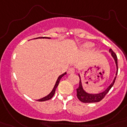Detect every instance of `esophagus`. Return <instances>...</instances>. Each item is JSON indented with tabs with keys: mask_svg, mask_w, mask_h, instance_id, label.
<instances>
[{
	"mask_svg": "<svg viewBox=\"0 0 127 127\" xmlns=\"http://www.w3.org/2000/svg\"><path fill=\"white\" fill-rule=\"evenodd\" d=\"M68 72L69 74H72V73H74L75 72V68L73 67H71L68 70Z\"/></svg>",
	"mask_w": 127,
	"mask_h": 127,
	"instance_id": "esophagus-1",
	"label": "esophagus"
}]
</instances>
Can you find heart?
I'll list each match as a JSON object with an SVG mask.
<instances>
[{
    "label": "heart",
    "instance_id": "obj_1",
    "mask_svg": "<svg viewBox=\"0 0 127 127\" xmlns=\"http://www.w3.org/2000/svg\"><path fill=\"white\" fill-rule=\"evenodd\" d=\"M86 47L88 48H90L92 47V43H86Z\"/></svg>",
    "mask_w": 127,
    "mask_h": 127
}]
</instances>
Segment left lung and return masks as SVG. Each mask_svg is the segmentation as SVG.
Listing matches in <instances>:
<instances>
[{
  "mask_svg": "<svg viewBox=\"0 0 127 127\" xmlns=\"http://www.w3.org/2000/svg\"><path fill=\"white\" fill-rule=\"evenodd\" d=\"M109 53L111 54V55L113 57V59H115V63H116L117 66V73L116 76L117 75V73H118V64H117V57L116 54L115 53V52L113 51L111 49H109ZM116 77L115 76L114 78V80L113 82L107 88L101 93H99V94H88L85 92L84 90L82 88V83H81V80H80V82H79V87L76 89V92H77V97L78 99H79L80 101L83 103H95V102H99L100 101L101 99L104 98V97L106 95V94L109 92V91L110 90L111 88H112V86H113L115 83V81L116 80Z\"/></svg>",
  "mask_w": 127,
  "mask_h": 127,
  "instance_id": "obj_1",
  "label": "left lung"
}]
</instances>
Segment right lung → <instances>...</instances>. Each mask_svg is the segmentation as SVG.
Instances as JSON below:
<instances>
[{
    "label": "right lung",
    "instance_id": "add662e5",
    "mask_svg": "<svg viewBox=\"0 0 127 127\" xmlns=\"http://www.w3.org/2000/svg\"><path fill=\"white\" fill-rule=\"evenodd\" d=\"M47 38H49V37H47ZM66 74V72H64V74H61V75L59 76L57 80V82H56L55 85V86H54L53 89V90H52V92L50 93L48 95H47V96L44 97H43V98L40 99H38L37 101H45L49 100V99H51L52 97H53V96L54 95V94H55V93L56 88H57V87L58 86V85H59V82L60 80H61V78L63 77V76L65 75Z\"/></svg>",
    "mask_w": 127,
    "mask_h": 127
}]
</instances>
